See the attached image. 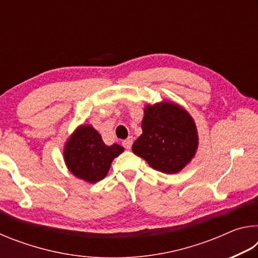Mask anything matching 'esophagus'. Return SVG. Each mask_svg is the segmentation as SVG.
<instances>
[{
  "label": "esophagus",
  "mask_w": 258,
  "mask_h": 258,
  "mask_svg": "<svg viewBox=\"0 0 258 258\" xmlns=\"http://www.w3.org/2000/svg\"><path fill=\"white\" fill-rule=\"evenodd\" d=\"M132 145H133V138L132 137H130V138H127L123 141V147L125 148V149H131V148H132Z\"/></svg>",
  "instance_id": "obj_1"
}]
</instances>
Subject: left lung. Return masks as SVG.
<instances>
[{"mask_svg": "<svg viewBox=\"0 0 258 258\" xmlns=\"http://www.w3.org/2000/svg\"><path fill=\"white\" fill-rule=\"evenodd\" d=\"M142 134L132 151L156 171L178 173L190 163L198 148L195 120L185 109L164 101L148 104L142 119Z\"/></svg>", "mask_w": 258, "mask_h": 258, "instance_id": "left-lung-1", "label": "left lung"}]
</instances>
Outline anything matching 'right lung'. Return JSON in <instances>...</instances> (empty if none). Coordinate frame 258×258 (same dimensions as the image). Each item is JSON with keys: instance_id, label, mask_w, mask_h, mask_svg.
I'll use <instances>...</instances> for the list:
<instances>
[{"instance_id": "add662e5", "label": "right lung", "mask_w": 258, "mask_h": 258, "mask_svg": "<svg viewBox=\"0 0 258 258\" xmlns=\"http://www.w3.org/2000/svg\"><path fill=\"white\" fill-rule=\"evenodd\" d=\"M124 151V148L113 143L106 146L101 135L91 125L77 127L64 146L63 158L74 175L89 183L106 177L112 160Z\"/></svg>"}]
</instances>
